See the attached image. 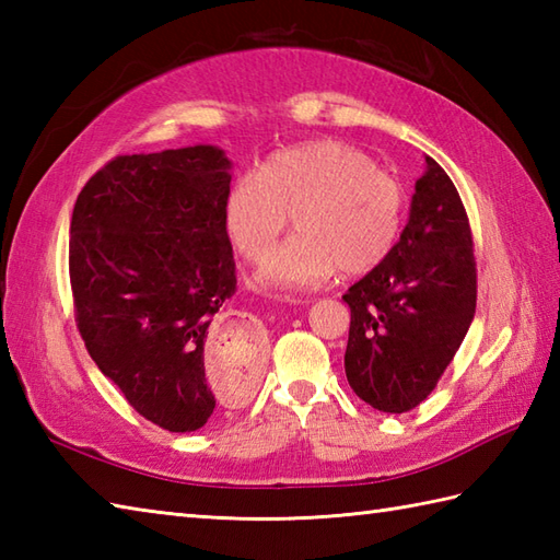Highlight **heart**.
<instances>
[{"instance_id": "heart-1", "label": "heart", "mask_w": 560, "mask_h": 560, "mask_svg": "<svg viewBox=\"0 0 560 560\" xmlns=\"http://www.w3.org/2000/svg\"><path fill=\"white\" fill-rule=\"evenodd\" d=\"M404 187L359 147L317 139L281 149L225 189L223 231L235 253L257 259L289 223V241L271 247L255 273L259 289H313L341 269L361 277L395 247Z\"/></svg>"}]
</instances>
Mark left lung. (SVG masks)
I'll return each mask as SVG.
<instances>
[{
	"label": "left lung",
	"mask_w": 560,
	"mask_h": 560,
	"mask_svg": "<svg viewBox=\"0 0 560 560\" xmlns=\"http://www.w3.org/2000/svg\"><path fill=\"white\" fill-rule=\"evenodd\" d=\"M425 163L399 241L343 293L351 307L347 380L387 413L411 411L431 395L477 311L467 211L447 173L433 159Z\"/></svg>",
	"instance_id": "obj_1"
}]
</instances>
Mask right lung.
<instances>
[{
  "label": "right lung",
  "instance_id": "1",
  "mask_svg": "<svg viewBox=\"0 0 560 560\" xmlns=\"http://www.w3.org/2000/svg\"><path fill=\"white\" fill-rule=\"evenodd\" d=\"M231 161L219 147L115 156L83 185L69 225L79 335L101 373L147 421L189 433L217 395L205 343L235 293L223 231ZM247 365L241 341L225 351Z\"/></svg>",
  "mask_w": 560,
  "mask_h": 560
}]
</instances>
